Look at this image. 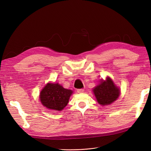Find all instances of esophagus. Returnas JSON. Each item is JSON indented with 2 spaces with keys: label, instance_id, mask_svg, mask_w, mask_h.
Instances as JSON below:
<instances>
[{
  "label": "esophagus",
  "instance_id": "obj_1",
  "mask_svg": "<svg viewBox=\"0 0 151 151\" xmlns=\"http://www.w3.org/2000/svg\"><path fill=\"white\" fill-rule=\"evenodd\" d=\"M84 89H77V92L78 93H83L84 92Z\"/></svg>",
  "mask_w": 151,
  "mask_h": 151
}]
</instances>
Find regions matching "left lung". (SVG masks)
Segmentation results:
<instances>
[{
	"label": "left lung",
	"mask_w": 151,
	"mask_h": 151,
	"mask_svg": "<svg viewBox=\"0 0 151 151\" xmlns=\"http://www.w3.org/2000/svg\"><path fill=\"white\" fill-rule=\"evenodd\" d=\"M93 91L98 103L102 106L112 104L120 94V90L109 78H107L106 81H102Z\"/></svg>",
	"instance_id": "obj_1"
}]
</instances>
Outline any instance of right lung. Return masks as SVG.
I'll use <instances>...</instances> for the list:
<instances>
[{
    "mask_svg": "<svg viewBox=\"0 0 151 151\" xmlns=\"http://www.w3.org/2000/svg\"><path fill=\"white\" fill-rule=\"evenodd\" d=\"M72 93L58 83H48L41 92L40 101L47 109L60 111L68 103Z\"/></svg>",
    "mask_w": 151,
    "mask_h": 151,
    "instance_id": "obj_1",
    "label": "right lung"
}]
</instances>
